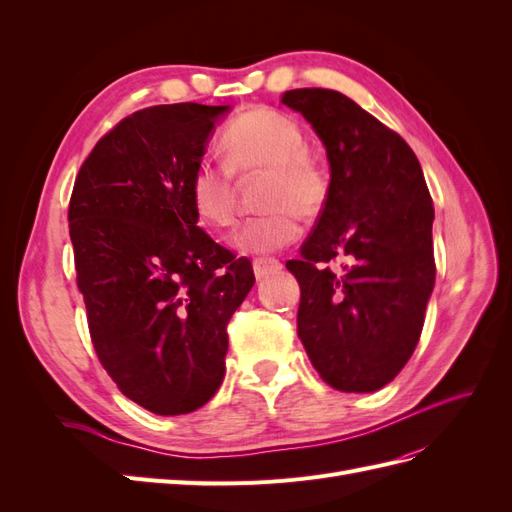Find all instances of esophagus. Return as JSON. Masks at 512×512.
Listing matches in <instances>:
<instances>
[{"label": "esophagus", "mask_w": 512, "mask_h": 512, "mask_svg": "<svg viewBox=\"0 0 512 512\" xmlns=\"http://www.w3.org/2000/svg\"><path fill=\"white\" fill-rule=\"evenodd\" d=\"M282 269V262L275 258H256L254 260V275L258 280H265V277L273 275Z\"/></svg>", "instance_id": "1"}]
</instances>
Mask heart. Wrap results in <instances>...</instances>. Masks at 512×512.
Listing matches in <instances>:
<instances>
[{"label": "heart", "mask_w": 512, "mask_h": 512, "mask_svg": "<svg viewBox=\"0 0 512 512\" xmlns=\"http://www.w3.org/2000/svg\"><path fill=\"white\" fill-rule=\"evenodd\" d=\"M226 160H200L190 177V200L198 220L228 228L237 215L235 175L250 179L265 173L260 207L267 211L245 220L230 243L243 254H269L299 237V215L312 220L329 198V175L307 151L301 123L273 108L239 115L222 136Z\"/></svg>", "instance_id": "b5f03b06"}]
</instances>
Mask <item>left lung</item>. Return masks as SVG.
<instances>
[{
  "mask_svg": "<svg viewBox=\"0 0 512 512\" xmlns=\"http://www.w3.org/2000/svg\"><path fill=\"white\" fill-rule=\"evenodd\" d=\"M327 147L329 198L299 260V339L320 378L344 393L389 384L412 356L436 282L433 203L410 145L333 89H290ZM342 257V272L328 265Z\"/></svg>",
  "mask_w": 512,
  "mask_h": 512,
  "instance_id": "obj_1",
  "label": "left lung"
}]
</instances>
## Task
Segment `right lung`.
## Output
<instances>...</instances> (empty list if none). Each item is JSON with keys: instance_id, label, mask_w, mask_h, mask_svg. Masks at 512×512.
I'll return each mask as SVG.
<instances>
[{"instance_id": "1", "label": "right lung", "mask_w": 512, "mask_h": 512, "mask_svg": "<svg viewBox=\"0 0 512 512\" xmlns=\"http://www.w3.org/2000/svg\"><path fill=\"white\" fill-rule=\"evenodd\" d=\"M228 106L136 111L83 162L68 222L91 344L117 389L153 414L205 406L226 371L228 320L254 286L252 262L203 228L190 177Z\"/></svg>"}]
</instances>
